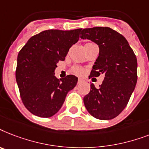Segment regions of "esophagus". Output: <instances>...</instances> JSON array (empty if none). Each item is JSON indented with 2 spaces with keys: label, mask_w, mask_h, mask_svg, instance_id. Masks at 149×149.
<instances>
[{
  "label": "esophagus",
  "mask_w": 149,
  "mask_h": 149,
  "mask_svg": "<svg viewBox=\"0 0 149 149\" xmlns=\"http://www.w3.org/2000/svg\"><path fill=\"white\" fill-rule=\"evenodd\" d=\"M84 81L82 79V78H78V83H82V82H84Z\"/></svg>",
  "instance_id": "esophagus-1"
}]
</instances>
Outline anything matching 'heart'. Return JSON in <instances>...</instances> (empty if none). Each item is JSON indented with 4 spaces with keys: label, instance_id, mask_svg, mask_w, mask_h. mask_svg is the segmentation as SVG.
Listing matches in <instances>:
<instances>
[{
    "label": "heart",
    "instance_id": "b5f03b06",
    "mask_svg": "<svg viewBox=\"0 0 149 149\" xmlns=\"http://www.w3.org/2000/svg\"><path fill=\"white\" fill-rule=\"evenodd\" d=\"M73 71L74 73L77 74H82L84 73V69L79 67H75L74 68Z\"/></svg>",
    "mask_w": 149,
    "mask_h": 149
}]
</instances>
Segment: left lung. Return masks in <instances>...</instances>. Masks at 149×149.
I'll use <instances>...</instances> for the list:
<instances>
[{
	"label": "left lung",
	"instance_id": "obj_1",
	"mask_svg": "<svg viewBox=\"0 0 149 149\" xmlns=\"http://www.w3.org/2000/svg\"><path fill=\"white\" fill-rule=\"evenodd\" d=\"M81 37L99 47L91 77L104 75L98 88L91 84L90 92L84 97V106L95 118L112 119L124 110L135 90L138 78L136 56L125 38L110 27L85 28Z\"/></svg>",
	"mask_w": 149,
	"mask_h": 149
}]
</instances>
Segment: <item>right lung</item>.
Listing matches in <instances>:
<instances>
[{"instance_id": "right-lung-1", "label": "right lung", "mask_w": 149, "mask_h": 149, "mask_svg": "<svg viewBox=\"0 0 149 149\" xmlns=\"http://www.w3.org/2000/svg\"><path fill=\"white\" fill-rule=\"evenodd\" d=\"M81 28L47 30L31 37L17 55L16 81L22 102L33 115L49 118L60 110L78 78L58 79L54 70L70 47L79 40Z\"/></svg>"}]
</instances>
